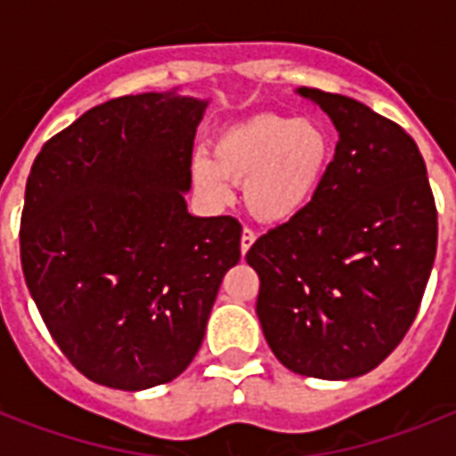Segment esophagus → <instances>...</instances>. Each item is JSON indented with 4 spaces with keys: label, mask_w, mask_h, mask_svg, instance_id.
<instances>
[{
    "label": "esophagus",
    "mask_w": 456,
    "mask_h": 456,
    "mask_svg": "<svg viewBox=\"0 0 456 456\" xmlns=\"http://www.w3.org/2000/svg\"><path fill=\"white\" fill-rule=\"evenodd\" d=\"M253 243H256V234L250 232V229H243V234H241V253L246 256L250 248H253Z\"/></svg>",
    "instance_id": "obj_1"
}]
</instances>
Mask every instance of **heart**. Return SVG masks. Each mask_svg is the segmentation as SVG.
I'll return each instance as SVG.
<instances>
[{
    "mask_svg": "<svg viewBox=\"0 0 456 456\" xmlns=\"http://www.w3.org/2000/svg\"><path fill=\"white\" fill-rule=\"evenodd\" d=\"M333 142L312 118L253 113L217 132L213 153H193V184L215 206L243 199L257 220L286 224L314 206L331 167Z\"/></svg>",
    "mask_w": 456,
    "mask_h": 456,
    "instance_id": "b5f03b06",
    "label": "heart"
}]
</instances>
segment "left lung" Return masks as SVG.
I'll return each instance as SVG.
<instances>
[{
  "instance_id": "left-lung-1",
  "label": "left lung",
  "mask_w": 456,
  "mask_h": 456,
  "mask_svg": "<svg viewBox=\"0 0 456 456\" xmlns=\"http://www.w3.org/2000/svg\"><path fill=\"white\" fill-rule=\"evenodd\" d=\"M338 132L326 184L298 220L260 236L257 319L296 374L347 381L379 367L417 317L438 246L426 163L407 132L343 94L298 87Z\"/></svg>"
}]
</instances>
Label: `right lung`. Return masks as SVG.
Returning <instances> with one entry per match:
<instances>
[{"mask_svg":"<svg viewBox=\"0 0 456 456\" xmlns=\"http://www.w3.org/2000/svg\"><path fill=\"white\" fill-rule=\"evenodd\" d=\"M208 103L177 87L110 99L32 163L25 284L61 353L94 383L132 393L177 379L241 260L239 220L186 208Z\"/></svg>","mask_w":456,"mask_h":456,"instance_id":"1","label":"right lung"}]
</instances>
